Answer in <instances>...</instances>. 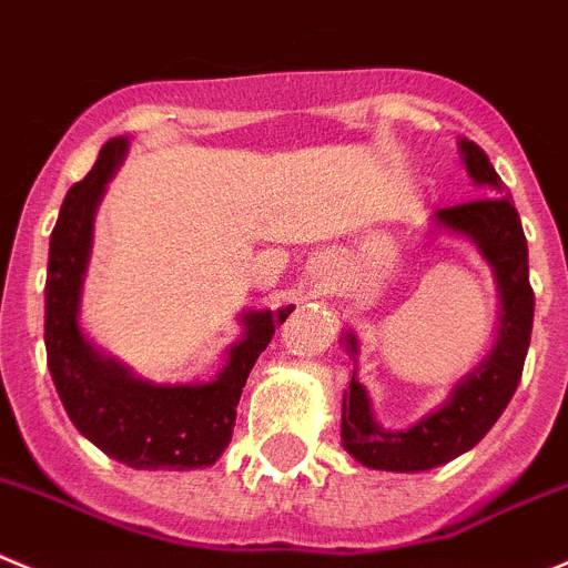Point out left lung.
I'll return each instance as SVG.
<instances>
[{
    "label": "left lung",
    "instance_id": "left-lung-1",
    "mask_svg": "<svg viewBox=\"0 0 568 568\" xmlns=\"http://www.w3.org/2000/svg\"><path fill=\"white\" fill-rule=\"evenodd\" d=\"M468 178L483 186L490 197L463 203L455 209H440L432 217V234H449L477 247L488 262L499 290V326L488 354L452 387L446 402L404 429H387L374 413L368 390L356 379V365L351 385L343 396V449L376 471L415 474L429 471L474 449L490 426L499 420L521 382L524 356L530 348L532 312L536 295L530 287L527 264V240L521 220L510 203V192L490 166L488 155L468 139L457 142ZM339 345L356 362L359 339L343 332Z\"/></svg>",
    "mask_w": 568,
    "mask_h": 568
}]
</instances>
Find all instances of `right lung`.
<instances>
[{"instance_id":"obj_1","label":"right lung","mask_w":568,"mask_h":568,"mask_svg":"<svg viewBox=\"0 0 568 568\" xmlns=\"http://www.w3.org/2000/svg\"><path fill=\"white\" fill-rule=\"evenodd\" d=\"M128 144V136H116L100 150L89 175L69 189L52 229L44 287L47 365L72 424L108 457L136 471L206 468L231 443L247 374L295 306L242 312L240 339L225 348L223 368L212 379L159 385L91 343L80 326V304L94 217Z\"/></svg>"}]
</instances>
